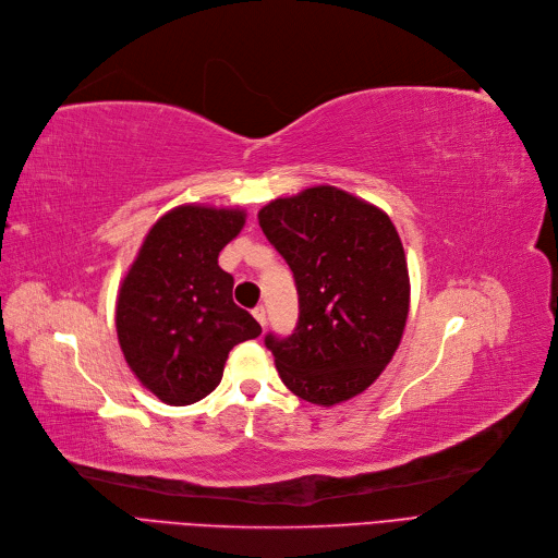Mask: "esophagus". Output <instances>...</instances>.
<instances>
[{"label": "esophagus", "instance_id": "obj_1", "mask_svg": "<svg viewBox=\"0 0 558 558\" xmlns=\"http://www.w3.org/2000/svg\"><path fill=\"white\" fill-rule=\"evenodd\" d=\"M252 313H254V317H256V323H258L260 327H265V323H268V315H265V306L258 304Z\"/></svg>", "mask_w": 558, "mask_h": 558}]
</instances>
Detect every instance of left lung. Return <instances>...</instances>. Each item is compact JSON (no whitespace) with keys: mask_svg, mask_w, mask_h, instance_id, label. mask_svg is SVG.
Listing matches in <instances>:
<instances>
[{"mask_svg":"<svg viewBox=\"0 0 558 558\" xmlns=\"http://www.w3.org/2000/svg\"><path fill=\"white\" fill-rule=\"evenodd\" d=\"M300 295L288 338L265 336L281 381L317 407L373 386L400 348L411 281L407 254L381 208L333 185H313L258 210Z\"/></svg>","mask_w":558,"mask_h":558,"instance_id":"obj_1","label":"left lung"}]
</instances>
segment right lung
Wrapping results in <instances>:
<instances>
[{
  "instance_id": "obj_1",
  "label": "right lung",
  "mask_w": 558,
  "mask_h": 558,
  "mask_svg": "<svg viewBox=\"0 0 558 558\" xmlns=\"http://www.w3.org/2000/svg\"><path fill=\"white\" fill-rule=\"evenodd\" d=\"M243 208L181 204L158 218L120 283L118 342L136 379L170 407L199 402L222 379L233 344L260 333L233 304L218 265L241 233Z\"/></svg>"
}]
</instances>
